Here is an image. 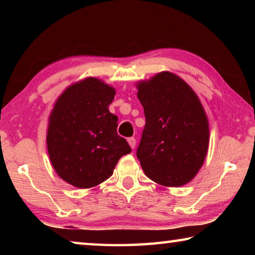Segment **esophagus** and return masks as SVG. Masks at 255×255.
Returning a JSON list of instances; mask_svg holds the SVG:
<instances>
[{"label": "esophagus", "mask_w": 255, "mask_h": 255, "mask_svg": "<svg viewBox=\"0 0 255 255\" xmlns=\"http://www.w3.org/2000/svg\"><path fill=\"white\" fill-rule=\"evenodd\" d=\"M128 144H129V146H130L132 149L135 148V146H136V139H135V138H133V137L128 138Z\"/></svg>", "instance_id": "obj_1"}]
</instances>
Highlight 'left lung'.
<instances>
[{"instance_id": "8db88e82", "label": "left lung", "mask_w": 255, "mask_h": 255, "mask_svg": "<svg viewBox=\"0 0 255 255\" xmlns=\"http://www.w3.org/2000/svg\"><path fill=\"white\" fill-rule=\"evenodd\" d=\"M145 128L137 158L147 178L164 187H181L201 169L209 146V123L187 82L164 71L137 82Z\"/></svg>"}]
</instances>
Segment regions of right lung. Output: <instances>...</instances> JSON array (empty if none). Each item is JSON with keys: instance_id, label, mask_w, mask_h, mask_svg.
<instances>
[{"instance_id": "add662e5", "label": "right lung", "mask_w": 255, "mask_h": 255, "mask_svg": "<svg viewBox=\"0 0 255 255\" xmlns=\"http://www.w3.org/2000/svg\"><path fill=\"white\" fill-rule=\"evenodd\" d=\"M116 90L97 77L75 82L56 100L48 118L47 150L56 173L68 184L89 189L114 173L119 158L131 152L117 133L109 111Z\"/></svg>"}]
</instances>
